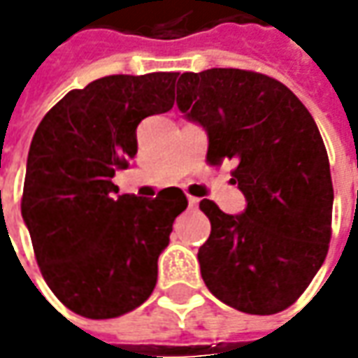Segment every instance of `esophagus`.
Listing matches in <instances>:
<instances>
[{
	"label": "esophagus",
	"mask_w": 358,
	"mask_h": 358,
	"mask_svg": "<svg viewBox=\"0 0 358 358\" xmlns=\"http://www.w3.org/2000/svg\"><path fill=\"white\" fill-rule=\"evenodd\" d=\"M187 201H189V207H191V209L199 205V199H197V197H191V195H189V197H187Z\"/></svg>",
	"instance_id": "esophagus-1"
}]
</instances>
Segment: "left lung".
Returning <instances> with one entry per match:
<instances>
[{
	"label": "left lung",
	"instance_id": "obj_1",
	"mask_svg": "<svg viewBox=\"0 0 358 358\" xmlns=\"http://www.w3.org/2000/svg\"><path fill=\"white\" fill-rule=\"evenodd\" d=\"M177 107L207 131V161H235L241 215L203 199L211 235L201 277L219 301L249 315L295 303L323 265L333 217V181L323 137L307 107L273 77L215 67L183 73Z\"/></svg>",
	"mask_w": 358,
	"mask_h": 358
}]
</instances>
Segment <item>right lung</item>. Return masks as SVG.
<instances>
[{"label": "right lung", "instance_id": "1", "mask_svg": "<svg viewBox=\"0 0 358 358\" xmlns=\"http://www.w3.org/2000/svg\"><path fill=\"white\" fill-rule=\"evenodd\" d=\"M177 76L95 79L35 129L21 217L49 289L81 317L125 315L155 289L159 255L187 197L177 187L155 199L117 195L111 179L135 157L141 119L173 107Z\"/></svg>", "mask_w": 358, "mask_h": 358}]
</instances>
